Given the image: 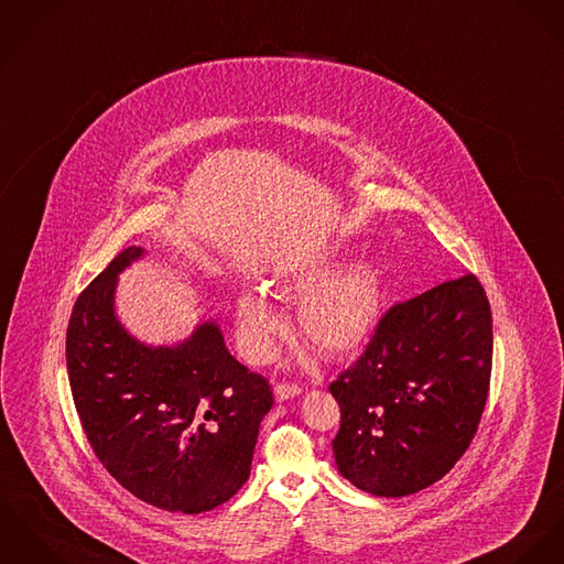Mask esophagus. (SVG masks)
<instances>
[{
    "mask_svg": "<svg viewBox=\"0 0 564 564\" xmlns=\"http://www.w3.org/2000/svg\"><path fill=\"white\" fill-rule=\"evenodd\" d=\"M273 394H275V399H278L280 403H284V401H289V399L300 397V394H302V388L295 386V383H278V386L273 388Z\"/></svg>",
    "mask_w": 564,
    "mask_h": 564,
    "instance_id": "1",
    "label": "esophagus"
}]
</instances>
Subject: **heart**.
Returning a JSON list of instances; mask_svg holds the SVG:
<instances>
[{
	"mask_svg": "<svg viewBox=\"0 0 564 564\" xmlns=\"http://www.w3.org/2000/svg\"><path fill=\"white\" fill-rule=\"evenodd\" d=\"M338 260L336 250H327L275 278L278 291L302 295L300 334L327 358L361 349L372 338L386 306L383 278L375 262L354 260L334 272ZM235 318L243 356L254 364L273 358L275 340L284 332L280 310L262 293L246 291L237 300Z\"/></svg>",
	"mask_w": 564,
	"mask_h": 564,
	"instance_id": "heart-1",
	"label": "heart"
}]
</instances>
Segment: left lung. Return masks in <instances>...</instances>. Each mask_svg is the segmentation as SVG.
<instances>
[{
	"instance_id": "obj_1",
	"label": "left lung",
	"mask_w": 564,
	"mask_h": 564,
	"mask_svg": "<svg viewBox=\"0 0 564 564\" xmlns=\"http://www.w3.org/2000/svg\"><path fill=\"white\" fill-rule=\"evenodd\" d=\"M491 354V307L471 273L392 307L329 386L340 405L338 471L379 498L437 482L476 433Z\"/></svg>"
}]
</instances>
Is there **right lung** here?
Returning <instances> with one entry per match:
<instances>
[{"label": "right lung", "instance_id": "obj_1", "mask_svg": "<svg viewBox=\"0 0 564 564\" xmlns=\"http://www.w3.org/2000/svg\"><path fill=\"white\" fill-rule=\"evenodd\" d=\"M147 250L131 246L79 295L66 368L82 426L107 471L163 511H210L248 480L267 379L230 356L217 321L174 345H149L116 312L118 278Z\"/></svg>", "mask_w": 564, "mask_h": 564}]
</instances>
